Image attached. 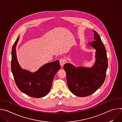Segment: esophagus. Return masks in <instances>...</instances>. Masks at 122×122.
Returning <instances> with one entry per match:
<instances>
[{"mask_svg": "<svg viewBox=\"0 0 122 122\" xmlns=\"http://www.w3.org/2000/svg\"><path fill=\"white\" fill-rule=\"evenodd\" d=\"M60 64L61 65V66L62 67L66 63V62H65V60L64 59H61L60 60Z\"/></svg>", "mask_w": 122, "mask_h": 122, "instance_id": "esophagus-1", "label": "esophagus"}]
</instances>
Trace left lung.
Listing matches in <instances>:
<instances>
[{
	"label": "left lung",
	"instance_id": "obj_1",
	"mask_svg": "<svg viewBox=\"0 0 122 122\" xmlns=\"http://www.w3.org/2000/svg\"><path fill=\"white\" fill-rule=\"evenodd\" d=\"M95 41L89 45L96 50L95 64L91 67H75L66 63L64 68L66 74L68 87L75 96L84 97L94 93L105 81L108 68V59L105 46L99 35L95 30Z\"/></svg>",
	"mask_w": 122,
	"mask_h": 122
}]
</instances>
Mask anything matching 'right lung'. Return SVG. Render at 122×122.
<instances>
[{"label":"right lung","instance_id":"add662e5","mask_svg":"<svg viewBox=\"0 0 122 122\" xmlns=\"http://www.w3.org/2000/svg\"><path fill=\"white\" fill-rule=\"evenodd\" d=\"M19 39L14 42L11 53V68L16 84L19 90L30 97L39 98L49 92L54 76L61 66L58 60L45 64L32 73L22 69L17 61L16 47Z\"/></svg>","mask_w":122,"mask_h":122}]
</instances>
